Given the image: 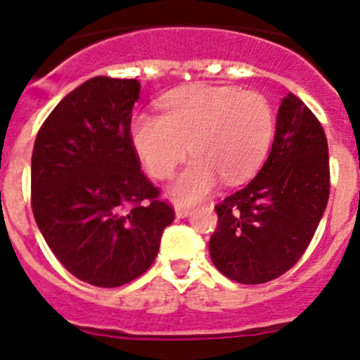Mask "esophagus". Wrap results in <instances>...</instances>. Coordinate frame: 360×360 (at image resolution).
<instances>
[{
  "label": "esophagus",
  "mask_w": 360,
  "mask_h": 360,
  "mask_svg": "<svg viewBox=\"0 0 360 360\" xmlns=\"http://www.w3.org/2000/svg\"><path fill=\"white\" fill-rule=\"evenodd\" d=\"M176 217L177 219H184V217H188L191 214V207H186V205H176Z\"/></svg>",
  "instance_id": "obj_1"
}]
</instances>
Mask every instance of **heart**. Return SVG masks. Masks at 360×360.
Returning <instances> with one entry per match:
<instances>
[{
	"instance_id": "obj_1",
	"label": "heart",
	"mask_w": 360,
	"mask_h": 360,
	"mask_svg": "<svg viewBox=\"0 0 360 360\" xmlns=\"http://www.w3.org/2000/svg\"><path fill=\"white\" fill-rule=\"evenodd\" d=\"M274 136V111L263 96L235 86L193 85L169 94L162 112H139L130 123V143L148 172L172 176L176 202L191 203L209 195L223 177L228 184L248 179L263 163Z\"/></svg>"
}]
</instances>
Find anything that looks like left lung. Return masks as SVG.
<instances>
[{"instance_id": "8db88e82", "label": "left lung", "mask_w": 360, "mask_h": 360, "mask_svg": "<svg viewBox=\"0 0 360 360\" xmlns=\"http://www.w3.org/2000/svg\"><path fill=\"white\" fill-rule=\"evenodd\" d=\"M329 198V153L322 125L289 92L270 155L252 181L216 207L209 240L214 266L240 284L274 281L297 263Z\"/></svg>"}]
</instances>
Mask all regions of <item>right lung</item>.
Here are the masks:
<instances>
[{"instance_id":"obj_1","label":"right lung","mask_w":360,"mask_h":360,"mask_svg":"<svg viewBox=\"0 0 360 360\" xmlns=\"http://www.w3.org/2000/svg\"><path fill=\"white\" fill-rule=\"evenodd\" d=\"M139 92L137 79L90 78L53 108L32 150L36 224L69 274L97 288L143 275L174 221L130 143Z\"/></svg>"}]
</instances>
